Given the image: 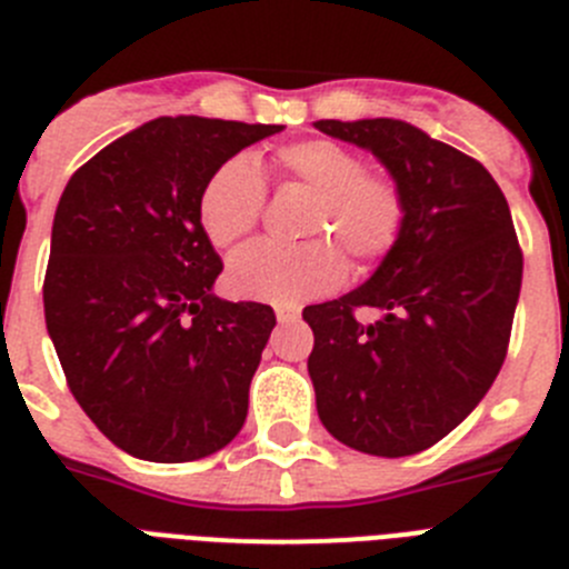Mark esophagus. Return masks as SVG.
<instances>
[{
    "label": "esophagus",
    "instance_id": "34e87169",
    "mask_svg": "<svg viewBox=\"0 0 569 569\" xmlns=\"http://www.w3.org/2000/svg\"><path fill=\"white\" fill-rule=\"evenodd\" d=\"M299 308H284V305H279V308H276V321H279V325H290V321H299Z\"/></svg>",
    "mask_w": 569,
    "mask_h": 569
}]
</instances>
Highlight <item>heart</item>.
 <instances>
[{
    "label": "heart",
    "instance_id": "obj_1",
    "mask_svg": "<svg viewBox=\"0 0 569 569\" xmlns=\"http://www.w3.org/2000/svg\"><path fill=\"white\" fill-rule=\"evenodd\" d=\"M276 168L316 193L308 236L299 248L253 241L228 261L233 293L296 308L336 290L347 264L339 241L356 261H376L399 241L405 199L387 176L365 173V159L330 139H305L276 150ZM264 204V179L250 156H233L204 182L199 222L216 248H230L256 228Z\"/></svg>",
    "mask_w": 569,
    "mask_h": 569
}]
</instances>
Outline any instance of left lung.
<instances>
[{"label": "left lung", "mask_w": 569, "mask_h": 569, "mask_svg": "<svg viewBox=\"0 0 569 569\" xmlns=\"http://www.w3.org/2000/svg\"><path fill=\"white\" fill-rule=\"evenodd\" d=\"M385 164L405 228L373 276L305 308L308 373L328 433L359 453L413 456L476 410L505 365L521 290L510 208L485 164L401 119H321ZM356 307L380 310L373 326Z\"/></svg>", "instance_id": "8db88e82"}]
</instances>
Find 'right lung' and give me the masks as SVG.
<instances>
[{"mask_svg": "<svg viewBox=\"0 0 569 569\" xmlns=\"http://www.w3.org/2000/svg\"><path fill=\"white\" fill-rule=\"evenodd\" d=\"M279 130L159 116L99 150L59 199L44 325L73 399L136 459H204L248 419L276 316L213 293L222 259L199 196L228 159Z\"/></svg>", "mask_w": 569, "mask_h": 569, "instance_id": "add662e5", "label": "right lung"}]
</instances>
